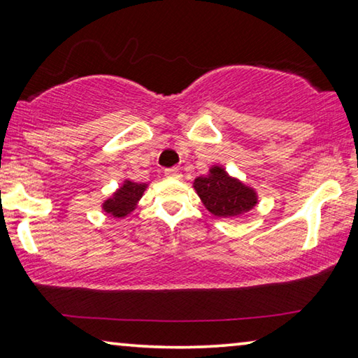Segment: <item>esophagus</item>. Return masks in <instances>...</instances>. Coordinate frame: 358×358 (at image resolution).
Wrapping results in <instances>:
<instances>
[{"label":"esophagus","mask_w":358,"mask_h":358,"mask_svg":"<svg viewBox=\"0 0 358 358\" xmlns=\"http://www.w3.org/2000/svg\"><path fill=\"white\" fill-rule=\"evenodd\" d=\"M166 177L167 178H172V180H181V177H183V175H181V172L178 171V169H167Z\"/></svg>","instance_id":"1"}]
</instances>
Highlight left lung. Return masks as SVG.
I'll return each mask as SVG.
<instances>
[{
  "instance_id": "obj_1",
  "label": "left lung",
  "mask_w": 358,
  "mask_h": 358,
  "mask_svg": "<svg viewBox=\"0 0 358 358\" xmlns=\"http://www.w3.org/2000/svg\"><path fill=\"white\" fill-rule=\"evenodd\" d=\"M194 189L211 215L238 217L256 207L259 202L254 187L229 175L222 166H211L207 175L194 180Z\"/></svg>"
}]
</instances>
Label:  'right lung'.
Wrapping results in <instances>:
<instances>
[{"label":"right lung","mask_w":358,"mask_h":358,"mask_svg":"<svg viewBox=\"0 0 358 358\" xmlns=\"http://www.w3.org/2000/svg\"><path fill=\"white\" fill-rule=\"evenodd\" d=\"M147 187V183H136L132 180H124L123 185L110 197L102 202V211L110 215L112 217L128 216L131 211L137 208V203L142 199Z\"/></svg>","instance_id":"right-lung-1"}]
</instances>
